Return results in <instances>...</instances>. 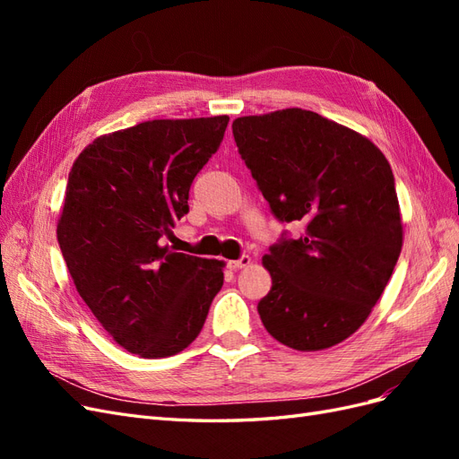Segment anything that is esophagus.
I'll list each match as a JSON object with an SVG mask.
<instances>
[{"label": "esophagus", "mask_w": 459, "mask_h": 459, "mask_svg": "<svg viewBox=\"0 0 459 459\" xmlns=\"http://www.w3.org/2000/svg\"><path fill=\"white\" fill-rule=\"evenodd\" d=\"M248 264H251V256L243 255L239 260H230V262H228V268H230V270H241V268H247Z\"/></svg>", "instance_id": "esophagus-1"}]
</instances>
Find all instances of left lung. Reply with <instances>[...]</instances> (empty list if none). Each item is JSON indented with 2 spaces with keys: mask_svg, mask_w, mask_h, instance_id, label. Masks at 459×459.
I'll return each mask as SVG.
<instances>
[{
  "mask_svg": "<svg viewBox=\"0 0 459 459\" xmlns=\"http://www.w3.org/2000/svg\"><path fill=\"white\" fill-rule=\"evenodd\" d=\"M233 137L264 199L299 239L264 255V327L300 352L349 339L371 314L402 251L391 164L366 135L304 108L235 118Z\"/></svg>",
  "mask_w": 459,
  "mask_h": 459,
  "instance_id": "left-lung-1",
  "label": "left lung"
}]
</instances>
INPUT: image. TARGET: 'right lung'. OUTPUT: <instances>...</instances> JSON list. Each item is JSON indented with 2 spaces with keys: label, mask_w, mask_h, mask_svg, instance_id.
Wrapping results in <instances>:
<instances>
[{
  "label": "right lung",
  "mask_w": 459,
  "mask_h": 459,
  "mask_svg": "<svg viewBox=\"0 0 459 459\" xmlns=\"http://www.w3.org/2000/svg\"><path fill=\"white\" fill-rule=\"evenodd\" d=\"M230 117L147 120L100 135L68 174L57 239L80 297L124 351L169 358L197 339L226 264L160 245Z\"/></svg>",
  "instance_id": "add662e5"
}]
</instances>
